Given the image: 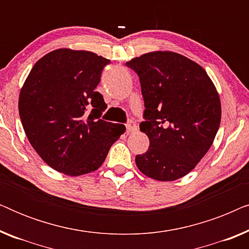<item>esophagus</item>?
I'll use <instances>...</instances> for the list:
<instances>
[{
	"instance_id": "esophagus-1",
	"label": "esophagus",
	"mask_w": 249,
	"mask_h": 249,
	"mask_svg": "<svg viewBox=\"0 0 249 249\" xmlns=\"http://www.w3.org/2000/svg\"><path fill=\"white\" fill-rule=\"evenodd\" d=\"M125 127H127L128 132H134V131L137 130V124H136V122L132 121V120H129L128 124H125Z\"/></svg>"
}]
</instances>
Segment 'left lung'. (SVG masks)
<instances>
[{"mask_svg":"<svg viewBox=\"0 0 249 249\" xmlns=\"http://www.w3.org/2000/svg\"><path fill=\"white\" fill-rule=\"evenodd\" d=\"M138 74L144 98L141 131L149 147L136 156L138 169L159 181L188 175L220 127L221 102L209 74L181 54L156 51L125 63Z\"/></svg>","mask_w":249,"mask_h":249,"instance_id":"obj_1","label":"left lung"}]
</instances>
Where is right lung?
<instances>
[{
  "mask_svg": "<svg viewBox=\"0 0 249 249\" xmlns=\"http://www.w3.org/2000/svg\"><path fill=\"white\" fill-rule=\"evenodd\" d=\"M110 62L88 51H52L37 61L20 90L27 138L56 171L72 177L95 171L125 131L101 119L107 105L95 88Z\"/></svg>",
  "mask_w": 249,
  "mask_h": 249,
  "instance_id": "1",
  "label": "right lung"
}]
</instances>
